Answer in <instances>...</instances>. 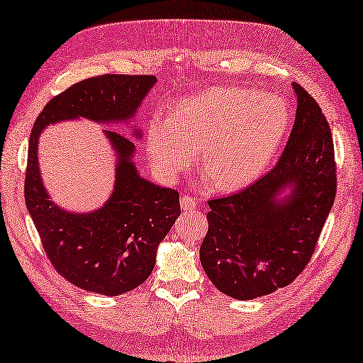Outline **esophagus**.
Masks as SVG:
<instances>
[{
    "mask_svg": "<svg viewBox=\"0 0 363 363\" xmlns=\"http://www.w3.org/2000/svg\"><path fill=\"white\" fill-rule=\"evenodd\" d=\"M181 207H182V211H190V209H195V207H196V201H195V198H191V196H189V195L182 196V198H181Z\"/></svg>",
    "mask_w": 363,
    "mask_h": 363,
    "instance_id": "1",
    "label": "esophagus"
}]
</instances>
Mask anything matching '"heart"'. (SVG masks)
<instances>
[{
    "mask_svg": "<svg viewBox=\"0 0 363 363\" xmlns=\"http://www.w3.org/2000/svg\"><path fill=\"white\" fill-rule=\"evenodd\" d=\"M289 126L290 109L281 96L209 87L179 99L168 118L148 123L146 151L162 179L174 182L198 148L204 181L218 191H234L265 172Z\"/></svg>",
    "mask_w": 363,
    "mask_h": 363,
    "instance_id": "obj_1",
    "label": "heart"
}]
</instances>
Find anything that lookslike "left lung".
<instances>
[{"label": "left lung", "mask_w": 363, "mask_h": 363, "mask_svg": "<svg viewBox=\"0 0 363 363\" xmlns=\"http://www.w3.org/2000/svg\"><path fill=\"white\" fill-rule=\"evenodd\" d=\"M295 125L276 167L250 187L209 201L199 248L207 277L225 295L254 299L306 268L333 209L334 143L317 101L293 82Z\"/></svg>", "instance_id": "obj_1"}]
</instances>
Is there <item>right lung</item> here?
<instances>
[{"mask_svg": "<svg viewBox=\"0 0 363 363\" xmlns=\"http://www.w3.org/2000/svg\"><path fill=\"white\" fill-rule=\"evenodd\" d=\"M156 76L104 74L74 84L52 98L30 130L25 199L54 268L86 291L117 296L148 279L157 248L181 215L179 194L140 174L135 145L103 129L115 159L113 189L90 212L67 211L52 201L38 164V140L50 125L86 118L103 126H128L142 140L135 115Z\"/></svg>", "mask_w": 363, "mask_h": 363, "instance_id": "1", "label": "right lung"}]
</instances>
